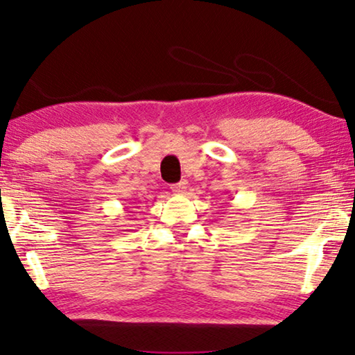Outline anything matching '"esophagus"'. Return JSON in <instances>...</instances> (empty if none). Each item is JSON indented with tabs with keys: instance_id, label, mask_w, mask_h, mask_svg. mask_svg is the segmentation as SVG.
I'll list each match as a JSON object with an SVG mask.
<instances>
[{
	"instance_id": "34e87169",
	"label": "esophagus",
	"mask_w": 355,
	"mask_h": 355,
	"mask_svg": "<svg viewBox=\"0 0 355 355\" xmlns=\"http://www.w3.org/2000/svg\"><path fill=\"white\" fill-rule=\"evenodd\" d=\"M186 189H187V184L184 182V181L178 182V184H173V186H171V191H173L174 193H182L184 191H186Z\"/></svg>"
}]
</instances>
